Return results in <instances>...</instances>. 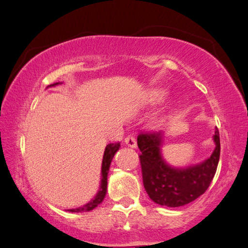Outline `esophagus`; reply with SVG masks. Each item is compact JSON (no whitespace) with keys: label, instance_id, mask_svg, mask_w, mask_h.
I'll list each match as a JSON object with an SVG mask.
<instances>
[{"label":"esophagus","instance_id":"34e87169","mask_svg":"<svg viewBox=\"0 0 248 248\" xmlns=\"http://www.w3.org/2000/svg\"><path fill=\"white\" fill-rule=\"evenodd\" d=\"M124 142H125V145L129 146V147H131V148L137 147V141H136L135 137H132V136H128V137L124 139Z\"/></svg>","mask_w":248,"mask_h":248}]
</instances>
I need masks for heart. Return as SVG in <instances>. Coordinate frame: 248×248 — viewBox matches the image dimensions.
I'll return each mask as SVG.
<instances>
[{"instance_id": "b5f03b06", "label": "heart", "mask_w": 248, "mask_h": 248, "mask_svg": "<svg viewBox=\"0 0 248 248\" xmlns=\"http://www.w3.org/2000/svg\"><path fill=\"white\" fill-rule=\"evenodd\" d=\"M167 92L165 90L159 88H153L146 91L142 95V103L146 106H156V104L162 103L164 100L166 99ZM165 120V114L164 113H157L152 118L153 124H160Z\"/></svg>"}]
</instances>
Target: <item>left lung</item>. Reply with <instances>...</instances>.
I'll list each match as a JSON object with an SVG mask.
<instances>
[{
	"instance_id": "8db88e82",
	"label": "left lung",
	"mask_w": 248,
	"mask_h": 248,
	"mask_svg": "<svg viewBox=\"0 0 248 248\" xmlns=\"http://www.w3.org/2000/svg\"><path fill=\"white\" fill-rule=\"evenodd\" d=\"M164 132H145L137 138L141 154L142 182L149 198L166 207H181L205 192L214 179L220 156V139L216 128L215 151L203 162L186 167L170 166L162 155Z\"/></svg>"
}]
</instances>
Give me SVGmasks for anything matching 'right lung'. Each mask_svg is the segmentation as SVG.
Masks as SVG:
<instances>
[{
  "label": "right lung",
  "instance_id": "right-lung-1",
  "mask_svg": "<svg viewBox=\"0 0 248 248\" xmlns=\"http://www.w3.org/2000/svg\"><path fill=\"white\" fill-rule=\"evenodd\" d=\"M61 84V83H55V84H51L49 86H56ZM120 148V142H117V144H109L107 145L106 149H104L103 154V159H102V167H101V184L100 189L97 191L95 197H94L92 200L88 203L82 205V207H78L76 209H69L68 211L71 212H88L93 210L94 208H96L101 202L103 201L104 197L107 194V186H108V173H109V169L111 165V162H112L113 156L116 155V153L119 151Z\"/></svg>",
  "mask_w": 248,
  "mask_h": 248
}]
</instances>
